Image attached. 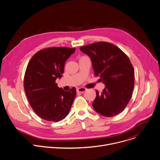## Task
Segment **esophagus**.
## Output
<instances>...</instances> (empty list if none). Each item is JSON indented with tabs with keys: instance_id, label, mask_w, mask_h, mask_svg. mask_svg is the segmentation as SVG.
I'll list each match as a JSON object with an SVG mask.
<instances>
[{
	"instance_id": "1",
	"label": "esophagus",
	"mask_w": 160,
	"mask_h": 160,
	"mask_svg": "<svg viewBox=\"0 0 160 160\" xmlns=\"http://www.w3.org/2000/svg\"><path fill=\"white\" fill-rule=\"evenodd\" d=\"M87 90V88H84V87H80V88H78L77 91L78 93H83L84 92H85V91Z\"/></svg>"
}]
</instances>
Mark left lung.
<instances>
[{"label": "left lung", "instance_id": "8db88e82", "mask_svg": "<svg viewBox=\"0 0 160 160\" xmlns=\"http://www.w3.org/2000/svg\"><path fill=\"white\" fill-rule=\"evenodd\" d=\"M80 49L90 57L95 75L106 85L101 94L96 91L94 109L104 117L117 115L128 104L134 87V70L129 58L116 45L106 42Z\"/></svg>", "mask_w": 160, "mask_h": 160}]
</instances>
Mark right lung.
I'll return each instance as SVG.
<instances>
[{"mask_svg": "<svg viewBox=\"0 0 160 160\" xmlns=\"http://www.w3.org/2000/svg\"><path fill=\"white\" fill-rule=\"evenodd\" d=\"M75 48H50L35 53L24 77V88L31 107L43 120L58 122L68 115L76 96V88L65 91L56 80L62 77L66 61Z\"/></svg>", "mask_w": 160, "mask_h": 160, "instance_id": "obj_1", "label": "right lung"}]
</instances>
